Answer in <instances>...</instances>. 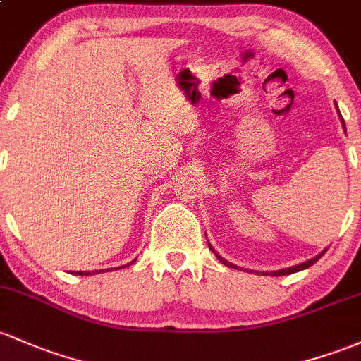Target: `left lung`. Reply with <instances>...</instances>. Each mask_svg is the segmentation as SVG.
<instances>
[{"label": "left lung", "mask_w": 361, "mask_h": 361, "mask_svg": "<svg viewBox=\"0 0 361 361\" xmlns=\"http://www.w3.org/2000/svg\"><path fill=\"white\" fill-rule=\"evenodd\" d=\"M341 122H343V127H344V118L341 117ZM344 130H346V127H344ZM210 250L213 251V253L216 255V251L213 250L212 247V244H210ZM325 251L327 250H324L322 251L320 255H317L315 258H312V259H308V262H303V263H300V265H294V267H289V269H282V270H275V272H262L263 275H274V277H277V275H289V274H294V272H300V270H305V269H308V267H312L313 263L315 262H319V259L322 258V255L325 253ZM216 258L220 259V262L224 263V265H227V267H232V269H238V267L234 265V263H231V262H227V259H224L222 257H220V255H216Z\"/></svg>", "instance_id": "1"}]
</instances>
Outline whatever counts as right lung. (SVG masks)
Instances as JSON below:
<instances>
[{
    "instance_id": "obj_1",
    "label": "right lung",
    "mask_w": 361,
    "mask_h": 361,
    "mask_svg": "<svg viewBox=\"0 0 361 361\" xmlns=\"http://www.w3.org/2000/svg\"><path fill=\"white\" fill-rule=\"evenodd\" d=\"M134 262H135V259H134ZM134 262H130V263H134ZM130 263H129V265H130ZM126 267L127 265H122L120 269H126ZM117 269H118V267H117ZM111 270H114V269H111ZM102 272H103V270H92V272H75V275H94V274H102Z\"/></svg>"
}]
</instances>
